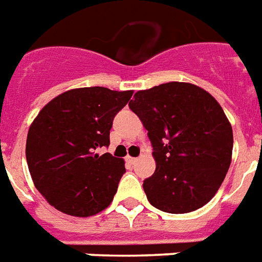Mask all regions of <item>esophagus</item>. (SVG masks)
<instances>
[{
  "mask_svg": "<svg viewBox=\"0 0 262 262\" xmlns=\"http://www.w3.org/2000/svg\"><path fill=\"white\" fill-rule=\"evenodd\" d=\"M127 163H130V165H135L137 162V158H132V157H127Z\"/></svg>",
  "mask_w": 262,
  "mask_h": 262,
  "instance_id": "34e87169",
  "label": "esophagus"
}]
</instances>
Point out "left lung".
Wrapping results in <instances>:
<instances>
[{
    "label": "left lung",
    "instance_id": "8db88e82",
    "mask_svg": "<svg viewBox=\"0 0 262 262\" xmlns=\"http://www.w3.org/2000/svg\"><path fill=\"white\" fill-rule=\"evenodd\" d=\"M129 107L148 130L157 169L144 180L147 199L181 214L206 205L231 165L232 127L217 100L196 85L162 83L135 93Z\"/></svg>",
    "mask_w": 262,
    "mask_h": 262
}]
</instances>
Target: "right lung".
<instances>
[{"mask_svg": "<svg viewBox=\"0 0 262 262\" xmlns=\"http://www.w3.org/2000/svg\"><path fill=\"white\" fill-rule=\"evenodd\" d=\"M133 91L79 88L49 101L27 135L26 158L35 188L66 214L88 217L114 199L125 162L96 149L110 145L113 121Z\"/></svg>", "mask_w": 262, "mask_h": 262, "instance_id": "1", "label": "right lung"}]
</instances>
